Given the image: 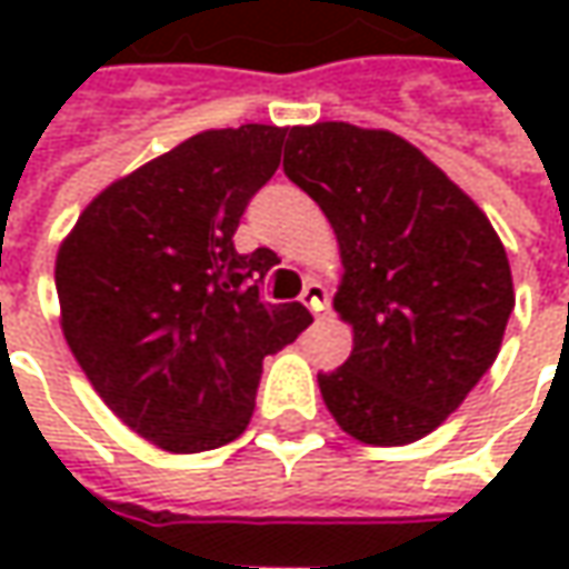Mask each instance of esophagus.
<instances>
[{
  "mask_svg": "<svg viewBox=\"0 0 569 569\" xmlns=\"http://www.w3.org/2000/svg\"><path fill=\"white\" fill-rule=\"evenodd\" d=\"M300 300H303V307H307L310 313H322V310L329 307V291H326L319 281H307V284H303V295H300Z\"/></svg>",
  "mask_w": 569,
  "mask_h": 569,
  "instance_id": "34e87169",
  "label": "esophagus"
}]
</instances>
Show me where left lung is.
<instances>
[{
  "mask_svg": "<svg viewBox=\"0 0 569 569\" xmlns=\"http://www.w3.org/2000/svg\"><path fill=\"white\" fill-rule=\"evenodd\" d=\"M284 173L339 237L336 310L351 358L319 373L345 433L402 447L447 421L488 373L513 313L507 250L462 189L392 132L295 126Z\"/></svg>",
  "mask_w": 569,
  "mask_h": 569,
  "instance_id": "obj_1",
  "label": "left lung"
}]
</instances>
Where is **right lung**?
Here are the masks:
<instances>
[{"instance_id":"1","label":"right lung","mask_w":569,"mask_h":569,"mask_svg":"<svg viewBox=\"0 0 569 569\" xmlns=\"http://www.w3.org/2000/svg\"><path fill=\"white\" fill-rule=\"evenodd\" d=\"M284 136L262 122L192 136L103 189L56 256L76 361L122 425L167 452L237 440L262 358L313 322L303 303L259 297L272 250H233Z\"/></svg>"}]
</instances>
